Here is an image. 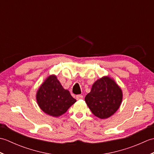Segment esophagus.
<instances>
[{
	"mask_svg": "<svg viewBox=\"0 0 154 154\" xmlns=\"http://www.w3.org/2000/svg\"><path fill=\"white\" fill-rule=\"evenodd\" d=\"M83 98V96L81 95V94H78V95L76 96V99L77 100H80V99H82Z\"/></svg>",
	"mask_w": 154,
	"mask_h": 154,
	"instance_id": "obj_1",
	"label": "esophagus"
}]
</instances>
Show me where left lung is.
I'll list each match as a JSON object with an SVG mask.
<instances>
[{
  "label": "left lung",
  "instance_id": "obj_1",
  "mask_svg": "<svg viewBox=\"0 0 154 154\" xmlns=\"http://www.w3.org/2000/svg\"><path fill=\"white\" fill-rule=\"evenodd\" d=\"M85 100L94 116L101 119H107L119 109L122 92L113 79L103 77L94 82Z\"/></svg>",
  "mask_w": 154,
  "mask_h": 154
}]
</instances>
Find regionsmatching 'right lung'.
I'll return each mask as SVG.
<instances>
[{"mask_svg":"<svg viewBox=\"0 0 154 154\" xmlns=\"http://www.w3.org/2000/svg\"><path fill=\"white\" fill-rule=\"evenodd\" d=\"M40 109L49 115L57 117L67 112L76 100L69 91L64 89L55 75L49 76L42 84L36 94Z\"/></svg>","mask_w":154,"mask_h":154,"instance_id":"add662e5","label":"right lung"}]
</instances>
